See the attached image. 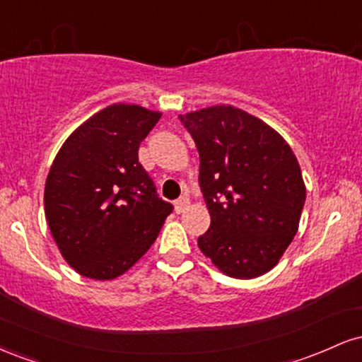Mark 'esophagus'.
Wrapping results in <instances>:
<instances>
[{"label":"esophagus","instance_id":"34e87169","mask_svg":"<svg viewBox=\"0 0 362 362\" xmlns=\"http://www.w3.org/2000/svg\"><path fill=\"white\" fill-rule=\"evenodd\" d=\"M189 204H190L189 197H187V195H184V197H180V199H178V201H175V211H177L178 214L184 213L187 207H189Z\"/></svg>","mask_w":362,"mask_h":362}]
</instances>
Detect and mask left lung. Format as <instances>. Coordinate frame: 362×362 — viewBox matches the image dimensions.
Listing matches in <instances>:
<instances>
[{"label": "left lung", "instance_id": "obj_1", "mask_svg": "<svg viewBox=\"0 0 362 362\" xmlns=\"http://www.w3.org/2000/svg\"><path fill=\"white\" fill-rule=\"evenodd\" d=\"M199 151V185L211 226L197 245L223 274L269 272L293 242L306 199L301 168L284 138L231 105L178 115Z\"/></svg>", "mask_w": 362, "mask_h": 362}]
</instances>
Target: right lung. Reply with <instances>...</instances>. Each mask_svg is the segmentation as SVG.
<instances>
[{"label":"right lung","instance_id":"right-lung-1","mask_svg":"<svg viewBox=\"0 0 362 362\" xmlns=\"http://www.w3.org/2000/svg\"><path fill=\"white\" fill-rule=\"evenodd\" d=\"M160 112L114 103L64 141L49 170L44 209L54 242L81 276L110 281L155 243L173 206L138 160Z\"/></svg>","mask_w":362,"mask_h":362}]
</instances>
